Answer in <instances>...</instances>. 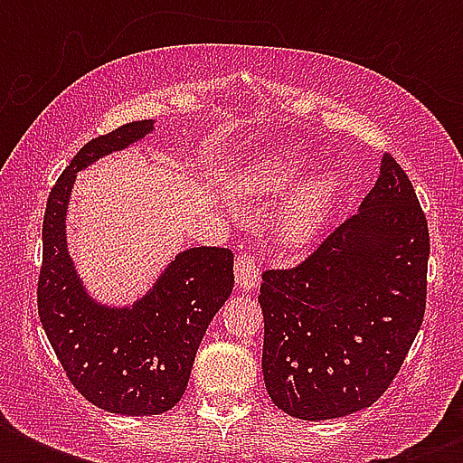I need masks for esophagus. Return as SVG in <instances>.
Instances as JSON below:
<instances>
[{"label": "esophagus", "instance_id": "1", "mask_svg": "<svg viewBox=\"0 0 463 463\" xmlns=\"http://www.w3.org/2000/svg\"><path fill=\"white\" fill-rule=\"evenodd\" d=\"M235 279H238V288L242 293H250L261 281L260 264L252 257H247V254H238V260H235Z\"/></svg>", "mask_w": 463, "mask_h": 463}]
</instances>
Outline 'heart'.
<instances>
[{
  "instance_id": "obj_1",
  "label": "heart",
  "mask_w": 463,
  "mask_h": 463,
  "mask_svg": "<svg viewBox=\"0 0 463 463\" xmlns=\"http://www.w3.org/2000/svg\"><path fill=\"white\" fill-rule=\"evenodd\" d=\"M309 163V156L298 148H271L247 167L240 182V189L257 199H276L288 192L274 223L276 242L286 250L307 245L329 221L341 194L336 170L322 167L306 175Z\"/></svg>"
}]
</instances>
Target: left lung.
Segmentation results:
<instances>
[{
    "mask_svg": "<svg viewBox=\"0 0 463 463\" xmlns=\"http://www.w3.org/2000/svg\"><path fill=\"white\" fill-rule=\"evenodd\" d=\"M428 254L416 189L384 156L355 216L296 269L264 271L261 373L283 413L329 420L387 392L423 324Z\"/></svg>",
    "mask_w": 463,
    "mask_h": 463,
    "instance_id": "obj_1",
    "label": "left lung"
}]
</instances>
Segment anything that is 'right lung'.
Returning <instances> with one entry per match:
<instances>
[{
	"label": "right lung",
	"instance_id": "obj_1",
	"mask_svg": "<svg viewBox=\"0 0 463 463\" xmlns=\"http://www.w3.org/2000/svg\"><path fill=\"white\" fill-rule=\"evenodd\" d=\"M141 119L89 141L50 192L43 221L38 312L64 373L93 406L122 416H158L180 402L196 348L232 293V252L189 247L170 260L132 305L90 296L67 242L76 173L134 146L156 129Z\"/></svg>",
	"mask_w": 463,
	"mask_h": 463
}]
</instances>
